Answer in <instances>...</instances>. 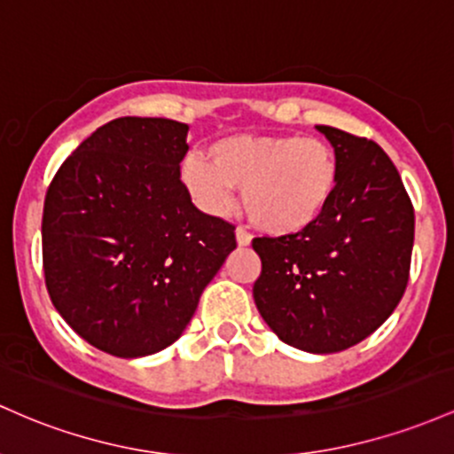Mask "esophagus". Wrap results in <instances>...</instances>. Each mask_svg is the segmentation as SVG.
Returning <instances> with one entry per match:
<instances>
[{
  "instance_id": "1",
  "label": "esophagus",
  "mask_w": 454,
  "mask_h": 454,
  "mask_svg": "<svg viewBox=\"0 0 454 454\" xmlns=\"http://www.w3.org/2000/svg\"><path fill=\"white\" fill-rule=\"evenodd\" d=\"M236 240H238V244H240V247H248V244H251V240H253V236L244 227H238L236 229Z\"/></svg>"
}]
</instances>
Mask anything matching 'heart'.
Here are the masks:
<instances>
[{
  "label": "heart",
  "instance_id": "obj_1",
  "mask_svg": "<svg viewBox=\"0 0 454 454\" xmlns=\"http://www.w3.org/2000/svg\"><path fill=\"white\" fill-rule=\"evenodd\" d=\"M207 159L182 162V182L192 200L203 210L225 214L242 188L247 216L272 236L315 225L337 191V154L317 137L233 135L216 141Z\"/></svg>",
  "mask_w": 454,
  "mask_h": 454
}]
</instances>
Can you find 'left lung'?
<instances>
[{
    "label": "left lung",
    "instance_id": "8db88e82",
    "mask_svg": "<svg viewBox=\"0 0 454 454\" xmlns=\"http://www.w3.org/2000/svg\"><path fill=\"white\" fill-rule=\"evenodd\" d=\"M317 130L337 154V191L304 231L254 238L262 274L253 298L283 343L334 354L373 334L403 298L414 206L375 141L333 126Z\"/></svg>",
    "mask_w": 454,
    "mask_h": 454
}]
</instances>
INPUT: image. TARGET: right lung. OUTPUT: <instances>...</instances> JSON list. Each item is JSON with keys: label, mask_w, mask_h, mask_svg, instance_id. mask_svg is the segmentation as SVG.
I'll list each match as a JSON object with an SVG mask.
<instances>
[{"label": "right lung", "mask_w": 454, "mask_h": 454, "mask_svg": "<svg viewBox=\"0 0 454 454\" xmlns=\"http://www.w3.org/2000/svg\"><path fill=\"white\" fill-rule=\"evenodd\" d=\"M188 126L117 117L55 173L43 212L51 302L66 324L117 358L180 339L236 248L231 223L197 210L180 177Z\"/></svg>", "instance_id": "add662e5"}]
</instances>
